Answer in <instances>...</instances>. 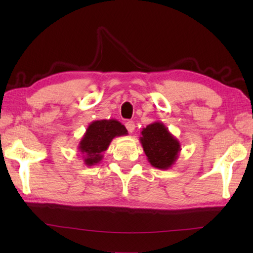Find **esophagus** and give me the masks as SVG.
<instances>
[{
	"label": "esophagus",
	"instance_id": "obj_1",
	"mask_svg": "<svg viewBox=\"0 0 253 253\" xmlns=\"http://www.w3.org/2000/svg\"><path fill=\"white\" fill-rule=\"evenodd\" d=\"M126 128H127V130L129 131V132H132L135 130V123L134 122H131V121H129V122H127L126 123Z\"/></svg>",
	"mask_w": 253,
	"mask_h": 253
}]
</instances>
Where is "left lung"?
Segmentation results:
<instances>
[{
    "label": "left lung",
    "instance_id": "8db88e82",
    "mask_svg": "<svg viewBox=\"0 0 253 253\" xmlns=\"http://www.w3.org/2000/svg\"><path fill=\"white\" fill-rule=\"evenodd\" d=\"M149 164L160 169H169L175 164L181 152V144L162 122L149 124L139 137Z\"/></svg>",
    "mask_w": 253,
    "mask_h": 253
}]
</instances>
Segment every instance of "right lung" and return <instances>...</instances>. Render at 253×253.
<instances>
[{
	"label": "right lung",
	"mask_w": 253,
	"mask_h": 253,
	"mask_svg": "<svg viewBox=\"0 0 253 253\" xmlns=\"http://www.w3.org/2000/svg\"><path fill=\"white\" fill-rule=\"evenodd\" d=\"M124 135H127V129L116 119H101L89 124L78 145L84 164L87 166L99 164L104 157L102 153L107 151L111 140Z\"/></svg>",
	"instance_id": "right-lung-1"
}]
</instances>
